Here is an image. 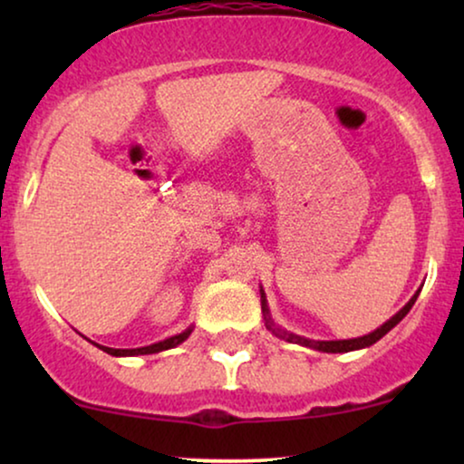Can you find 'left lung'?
Instances as JSON below:
<instances>
[{"mask_svg": "<svg viewBox=\"0 0 464 464\" xmlns=\"http://www.w3.org/2000/svg\"><path fill=\"white\" fill-rule=\"evenodd\" d=\"M418 294H420V291H416L414 294V297H411V300L405 304V306L399 310V313L392 316L391 321H386L382 327H378L376 332H372V334H367V335H363V338H354V340H335V342H314V340H306V338H300V335H294V334H287V332H283L281 327H276L275 323H272V319H270V313H268V306H266V295H264V291H262V313H264V319H266V327L270 329L272 334L275 335H278V338H283V340H287V342H297V344H304V346H310V348H316V351H323V353H348V351H357V348H365V346H372L373 342H378L380 338H382V335H386L391 332L392 327L397 325L399 321L403 319L405 314L410 313V308L414 306V302H416V297H418Z\"/></svg>", "mask_w": 464, "mask_h": 464, "instance_id": "obj_1", "label": "left lung"}]
</instances>
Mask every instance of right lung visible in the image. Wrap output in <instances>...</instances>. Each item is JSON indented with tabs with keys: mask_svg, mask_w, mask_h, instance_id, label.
I'll return each instance as SVG.
<instances>
[{
	"mask_svg": "<svg viewBox=\"0 0 464 464\" xmlns=\"http://www.w3.org/2000/svg\"><path fill=\"white\" fill-rule=\"evenodd\" d=\"M192 334V329H186V332L179 334V335H173V338L164 340V342H158V344H151V346H143V348H107V346H101L105 353L113 354V357H132V354H151V353H160V351H169V348H175L177 344H181L183 340L188 338V335Z\"/></svg>",
	"mask_w": 464,
	"mask_h": 464,
	"instance_id": "right-lung-1",
	"label": "right lung"
}]
</instances>
